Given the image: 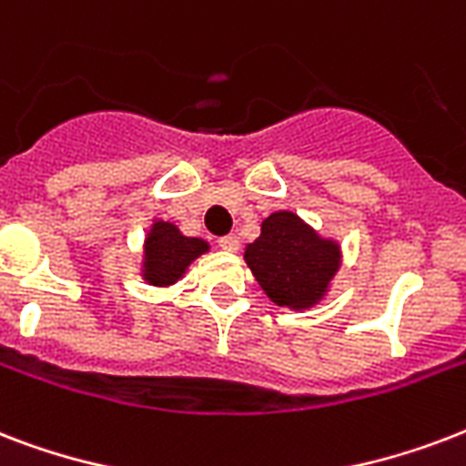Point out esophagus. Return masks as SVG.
Wrapping results in <instances>:
<instances>
[{
    "label": "esophagus",
    "instance_id": "esophagus-1",
    "mask_svg": "<svg viewBox=\"0 0 466 466\" xmlns=\"http://www.w3.org/2000/svg\"><path fill=\"white\" fill-rule=\"evenodd\" d=\"M218 244L219 248H225V251H237V248H239V237H237V234H227V237H222Z\"/></svg>",
    "mask_w": 466,
    "mask_h": 466
}]
</instances>
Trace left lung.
Segmentation results:
<instances>
[{"mask_svg": "<svg viewBox=\"0 0 466 466\" xmlns=\"http://www.w3.org/2000/svg\"><path fill=\"white\" fill-rule=\"evenodd\" d=\"M244 261L278 307L309 309L324 298L340 266V247L321 239L290 210L263 219L261 237L248 244Z\"/></svg>", "mask_w": 466, "mask_h": 466, "instance_id": "8db88e82", "label": "left lung"}]
</instances>
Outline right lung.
I'll list each match as a JSON object with an SVG mask.
<instances>
[{
	"label": "right lung",
	"instance_id": "1",
	"mask_svg": "<svg viewBox=\"0 0 466 466\" xmlns=\"http://www.w3.org/2000/svg\"><path fill=\"white\" fill-rule=\"evenodd\" d=\"M208 241L198 237H183L181 229L171 222L155 219V225L145 239V261H142V278L149 285L167 288L181 280L188 266L198 256L208 251Z\"/></svg>",
	"mask_w": 466,
	"mask_h": 466
}]
</instances>
